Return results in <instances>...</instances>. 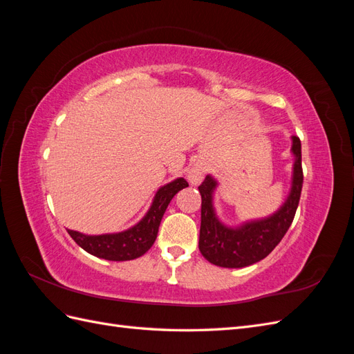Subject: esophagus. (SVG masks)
<instances>
[{"label":"esophagus","instance_id":"34e87169","mask_svg":"<svg viewBox=\"0 0 354 354\" xmlns=\"http://www.w3.org/2000/svg\"><path fill=\"white\" fill-rule=\"evenodd\" d=\"M203 174H205V169H203L202 165H194L190 167L189 171H187V180L190 181L192 185H199L202 178H203Z\"/></svg>","mask_w":354,"mask_h":354}]
</instances>
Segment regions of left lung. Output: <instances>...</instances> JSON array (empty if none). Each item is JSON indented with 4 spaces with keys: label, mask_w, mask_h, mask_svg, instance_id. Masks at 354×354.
Segmentation results:
<instances>
[{
    "label": "left lung",
    "mask_w": 354,
    "mask_h": 354,
    "mask_svg": "<svg viewBox=\"0 0 354 354\" xmlns=\"http://www.w3.org/2000/svg\"><path fill=\"white\" fill-rule=\"evenodd\" d=\"M291 152L295 158L291 192L279 209L261 220L246 221L238 227L223 224L212 203L217 181L211 176L202 181L198 187L202 198L199 251L209 263L227 269H241L266 259L282 241L294 220L303 189L301 142L297 136H292Z\"/></svg>",
    "instance_id": "1"
}]
</instances>
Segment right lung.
I'll return each instance as SVG.
<instances>
[{
	"label": "right lung",
	"instance_id": "right-lung-1",
	"mask_svg": "<svg viewBox=\"0 0 354 354\" xmlns=\"http://www.w3.org/2000/svg\"><path fill=\"white\" fill-rule=\"evenodd\" d=\"M185 178H176L171 183L160 187L153 198L151 208L136 226L120 233L106 234H84L77 230H68L71 238L84 251L109 261H128L142 257L153 245L160 220L171 199L177 192L187 187Z\"/></svg>",
	"mask_w": 354,
	"mask_h": 354
}]
</instances>
